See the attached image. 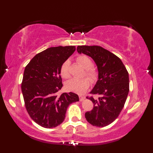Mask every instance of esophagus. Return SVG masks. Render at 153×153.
I'll return each instance as SVG.
<instances>
[{"label": "esophagus", "instance_id": "34e87169", "mask_svg": "<svg viewBox=\"0 0 153 153\" xmlns=\"http://www.w3.org/2000/svg\"><path fill=\"white\" fill-rule=\"evenodd\" d=\"M79 100H80V101H83V100L85 99V97H83L82 95H79Z\"/></svg>", "mask_w": 153, "mask_h": 153}]
</instances>
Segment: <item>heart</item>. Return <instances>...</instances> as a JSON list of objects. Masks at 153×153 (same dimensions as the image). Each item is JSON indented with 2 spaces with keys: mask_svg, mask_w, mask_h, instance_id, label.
I'll return each mask as SVG.
<instances>
[{
  "mask_svg": "<svg viewBox=\"0 0 153 153\" xmlns=\"http://www.w3.org/2000/svg\"><path fill=\"white\" fill-rule=\"evenodd\" d=\"M77 60L82 65L85 69L87 70V74L91 79H94L96 77L97 73L95 70L92 69L93 62L90 58L85 56L81 55L77 58ZM70 61L67 60L64 61L60 67V75L64 78H68L70 77L69 72ZM90 82L87 78H73L70 79L66 83V88L68 90L71 91L75 93L82 94L85 93L87 89L89 88Z\"/></svg>",
  "mask_w": 153,
  "mask_h": 153,
  "instance_id": "obj_1",
  "label": "heart"
}]
</instances>
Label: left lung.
Masks as SVG:
<instances>
[{
	"label": "left lung",
	"instance_id": "left-lung-1",
	"mask_svg": "<svg viewBox=\"0 0 153 153\" xmlns=\"http://www.w3.org/2000/svg\"><path fill=\"white\" fill-rule=\"evenodd\" d=\"M77 51L92 58L98 70V80L91 93L100 97H87L94 105L91 111L85 113V118L94 126H108L118 118L128 97V71L118 56L101 47L82 45Z\"/></svg>",
	"mask_w": 153,
	"mask_h": 153
}]
</instances>
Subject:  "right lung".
<instances>
[{"label":"right lung","mask_w":153,"mask_h":153,"mask_svg":"<svg viewBox=\"0 0 153 153\" xmlns=\"http://www.w3.org/2000/svg\"><path fill=\"white\" fill-rule=\"evenodd\" d=\"M75 46L51 47L35 55L25 68L22 92L31 118L45 128L59 126L65 119L66 110L79 101L76 93H56L63 85L60 67L74 51Z\"/></svg>","instance_id":"obj_1"}]
</instances>
